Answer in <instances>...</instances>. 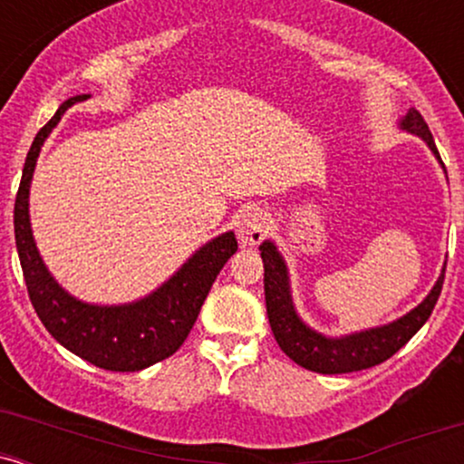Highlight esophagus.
<instances>
[{
    "label": "esophagus",
    "mask_w": 464,
    "mask_h": 464,
    "mask_svg": "<svg viewBox=\"0 0 464 464\" xmlns=\"http://www.w3.org/2000/svg\"><path fill=\"white\" fill-rule=\"evenodd\" d=\"M236 231L242 246H257L268 233V216L257 207H248L236 218Z\"/></svg>",
    "instance_id": "esophagus-1"
}]
</instances>
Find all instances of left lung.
I'll use <instances>...</instances> for the list:
<instances>
[{
    "label": "left lung",
    "instance_id": "obj_1",
    "mask_svg": "<svg viewBox=\"0 0 464 464\" xmlns=\"http://www.w3.org/2000/svg\"><path fill=\"white\" fill-rule=\"evenodd\" d=\"M399 129L410 132V135H417L428 143L430 150L439 159L440 168L445 169L443 161H440V154L436 150L432 132H430L428 124H425L419 111L410 109L399 120ZM259 250H262L264 259L266 312H268L270 329H273L275 340L279 343L281 351H284L287 358L295 360L303 369L323 372V375L364 371L375 364H382L391 355H395L430 318V314H432L436 301L440 296V287H443L445 279L443 266L440 276L436 279L430 295L414 310L403 314L397 321L332 338V335H324L316 332V329H312L307 323H303V318L295 307V301H292L290 275H287L285 259L281 257L275 242L264 239L259 244Z\"/></svg>",
    "mask_w": 464,
    "mask_h": 464
}]
</instances>
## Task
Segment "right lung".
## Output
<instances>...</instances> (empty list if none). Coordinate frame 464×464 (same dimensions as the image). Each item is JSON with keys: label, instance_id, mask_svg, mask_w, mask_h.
Wrapping results in <instances>:
<instances>
[{"label": "right lung", "instance_id": "right-lung-1", "mask_svg": "<svg viewBox=\"0 0 464 464\" xmlns=\"http://www.w3.org/2000/svg\"><path fill=\"white\" fill-rule=\"evenodd\" d=\"M87 98L82 93L63 102L32 141L14 200V239L30 301L47 332L63 347L100 369L141 371L177 353L185 343L216 276L237 250V239L236 233L227 231L207 242L163 285L140 301L95 305L69 295L47 270L32 236L30 183L50 132L69 106Z\"/></svg>", "mask_w": 464, "mask_h": 464}]
</instances>
